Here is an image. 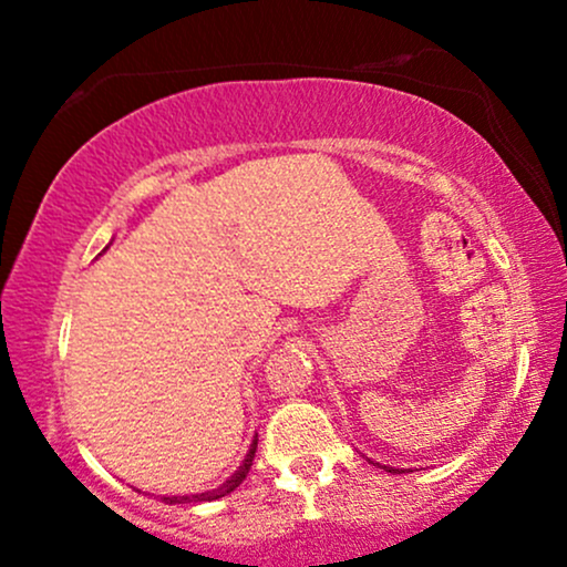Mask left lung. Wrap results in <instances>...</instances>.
I'll return each mask as SVG.
<instances>
[{"label": "left lung", "instance_id": "obj_1", "mask_svg": "<svg viewBox=\"0 0 567 567\" xmlns=\"http://www.w3.org/2000/svg\"><path fill=\"white\" fill-rule=\"evenodd\" d=\"M383 470H386V472H392V474H402V470H394V466H383Z\"/></svg>", "mask_w": 567, "mask_h": 567}]
</instances>
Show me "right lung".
<instances>
[{
	"mask_svg": "<svg viewBox=\"0 0 567 567\" xmlns=\"http://www.w3.org/2000/svg\"><path fill=\"white\" fill-rule=\"evenodd\" d=\"M256 447H258V434H256V437H252L250 447H247L243 464L237 466V472H234L224 485L213 487V491H205V493H192V496H162V501H165V504H202V501H216V498L229 496L234 487L243 485V480L247 477V472H250L252 458H256Z\"/></svg>",
	"mask_w": 567,
	"mask_h": 567,
	"instance_id": "obj_1",
	"label": "right lung"
}]
</instances>
